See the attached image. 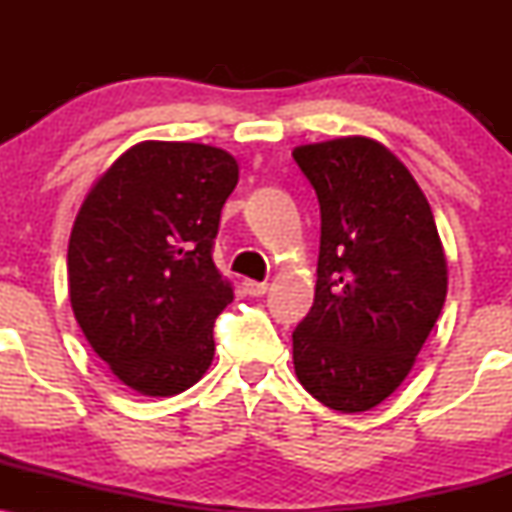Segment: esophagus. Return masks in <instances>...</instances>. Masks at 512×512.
<instances>
[{"instance_id":"34e87169","label":"esophagus","mask_w":512,"mask_h":512,"mask_svg":"<svg viewBox=\"0 0 512 512\" xmlns=\"http://www.w3.org/2000/svg\"><path fill=\"white\" fill-rule=\"evenodd\" d=\"M245 293H250V296H264L267 293V281H252V279H245Z\"/></svg>"}]
</instances>
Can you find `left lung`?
<instances>
[{
	"label": "left lung",
	"instance_id": "obj_1",
	"mask_svg": "<svg viewBox=\"0 0 512 512\" xmlns=\"http://www.w3.org/2000/svg\"><path fill=\"white\" fill-rule=\"evenodd\" d=\"M320 202L315 303L293 330V366L317 402L368 411L407 378L448 293L424 192L366 137L298 146Z\"/></svg>",
	"mask_w": 512,
	"mask_h": 512
}]
</instances>
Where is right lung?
<instances>
[{"label": "right lung", "mask_w": 512, "mask_h": 512, "mask_svg": "<svg viewBox=\"0 0 512 512\" xmlns=\"http://www.w3.org/2000/svg\"><path fill=\"white\" fill-rule=\"evenodd\" d=\"M238 185L223 149L144 142L105 170L69 238V301L110 370L149 397L185 392L214 358V320L233 301L211 252Z\"/></svg>", "instance_id": "obj_1"}]
</instances>
